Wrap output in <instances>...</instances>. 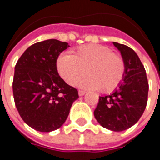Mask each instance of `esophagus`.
<instances>
[{
    "label": "esophagus",
    "mask_w": 160,
    "mask_h": 160,
    "mask_svg": "<svg viewBox=\"0 0 160 160\" xmlns=\"http://www.w3.org/2000/svg\"><path fill=\"white\" fill-rule=\"evenodd\" d=\"M84 93H85V92H84V91H83V90H79V92H78V94H79L80 96L84 95Z\"/></svg>",
    "instance_id": "1"
}]
</instances>
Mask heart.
<instances>
[{
  "label": "heart",
  "mask_w": 160,
  "mask_h": 160,
  "mask_svg": "<svg viewBox=\"0 0 160 160\" xmlns=\"http://www.w3.org/2000/svg\"><path fill=\"white\" fill-rule=\"evenodd\" d=\"M57 68L62 79L69 85H76L86 74L80 86L85 89H101L111 92L121 84L126 71L123 58L102 45L79 47L75 55L63 54L58 58Z\"/></svg>",
  "instance_id": "heart-1"
}]
</instances>
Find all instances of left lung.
<instances>
[{"label":"left lung","mask_w":160,"mask_h":160,"mask_svg":"<svg viewBox=\"0 0 160 160\" xmlns=\"http://www.w3.org/2000/svg\"><path fill=\"white\" fill-rule=\"evenodd\" d=\"M126 64L123 80L111 95L100 96L93 114L108 130L122 132L131 128L142 115L148 102V82L144 66L135 51L113 42Z\"/></svg>","instance_id":"left-lung-1"}]
</instances>
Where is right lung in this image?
I'll return each instance as SVG.
<instances>
[{
  "label": "right lung",
  "instance_id": "obj_1",
  "mask_svg": "<svg viewBox=\"0 0 160 160\" xmlns=\"http://www.w3.org/2000/svg\"><path fill=\"white\" fill-rule=\"evenodd\" d=\"M67 42L47 39L31 45L21 55L12 82L13 97L22 120L32 129L49 132L66 122L78 91L58 75L57 60Z\"/></svg>",
  "mask_w": 160,
  "mask_h": 160
}]
</instances>
